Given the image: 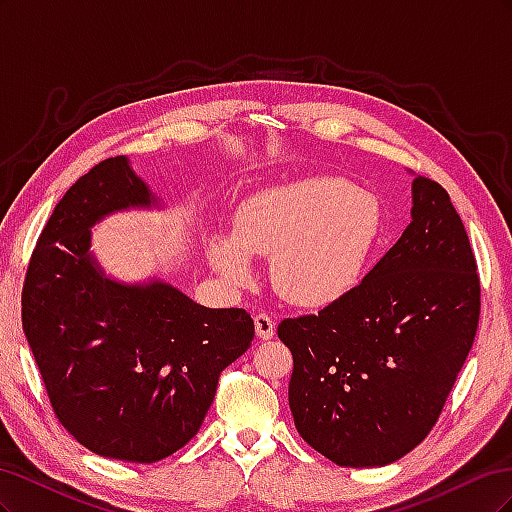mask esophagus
<instances>
[{"instance_id": "34e87169", "label": "esophagus", "mask_w": 512, "mask_h": 512, "mask_svg": "<svg viewBox=\"0 0 512 512\" xmlns=\"http://www.w3.org/2000/svg\"><path fill=\"white\" fill-rule=\"evenodd\" d=\"M254 329L258 339H271L275 335V322L269 314H258L254 318Z\"/></svg>"}]
</instances>
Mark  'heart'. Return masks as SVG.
Returning <instances> with one entry per match:
<instances>
[{
  "mask_svg": "<svg viewBox=\"0 0 512 512\" xmlns=\"http://www.w3.org/2000/svg\"><path fill=\"white\" fill-rule=\"evenodd\" d=\"M376 198L331 177H301L245 198L232 232L203 235L211 267L230 284L252 277V256H273L277 292L327 307L359 286L380 237Z\"/></svg>",
  "mask_w": 512,
  "mask_h": 512,
  "instance_id": "obj_1",
  "label": "heart"
}]
</instances>
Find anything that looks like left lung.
Instances as JSON below:
<instances>
[{
	"label": "left lung",
	"instance_id": "left-lung-1",
	"mask_svg": "<svg viewBox=\"0 0 512 512\" xmlns=\"http://www.w3.org/2000/svg\"><path fill=\"white\" fill-rule=\"evenodd\" d=\"M410 215L348 297L277 327L294 425L337 466H389L421 444L474 344L480 282L451 196L418 175Z\"/></svg>",
	"mask_w": 512,
	"mask_h": 512
}]
</instances>
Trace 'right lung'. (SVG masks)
<instances>
[{
	"instance_id": "right-lung-1",
	"label": "right lung",
	"mask_w": 512,
	"mask_h": 512,
	"mask_svg": "<svg viewBox=\"0 0 512 512\" xmlns=\"http://www.w3.org/2000/svg\"><path fill=\"white\" fill-rule=\"evenodd\" d=\"M162 207L126 156L108 158L59 200L29 260L23 331L51 406L91 453L153 463L205 421L222 371L250 348L254 320L211 309L153 277L123 284L91 254L106 215Z\"/></svg>"
}]
</instances>
